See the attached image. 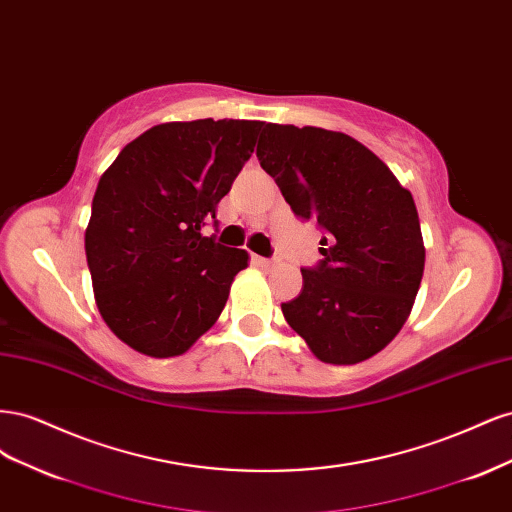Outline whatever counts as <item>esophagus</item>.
Listing matches in <instances>:
<instances>
[{
    "label": "esophagus",
    "mask_w": 512,
    "mask_h": 512,
    "mask_svg": "<svg viewBox=\"0 0 512 512\" xmlns=\"http://www.w3.org/2000/svg\"><path fill=\"white\" fill-rule=\"evenodd\" d=\"M256 262L260 267H275L277 265V258H262V256H256Z\"/></svg>",
    "instance_id": "1"
}]
</instances>
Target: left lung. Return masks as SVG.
Returning <instances> with one entry per match:
<instances>
[{
    "instance_id": "obj_1",
    "label": "left lung",
    "mask_w": 512,
    "mask_h": 512,
    "mask_svg": "<svg viewBox=\"0 0 512 512\" xmlns=\"http://www.w3.org/2000/svg\"><path fill=\"white\" fill-rule=\"evenodd\" d=\"M260 166L301 220L324 230L286 322L324 363L352 365L404 327L423 280L425 247L412 194L376 153L342 132L267 123Z\"/></svg>"
}]
</instances>
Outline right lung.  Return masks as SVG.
I'll return each mask as SVG.
<instances>
[{
  "mask_svg": "<svg viewBox=\"0 0 512 512\" xmlns=\"http://www.w3.org/2000/svg\"><path fill=\"white\" fill-rule=\"evenodd\" d=\"M265 121L196 119L153 126L100 177L85 232L104 322L130 348L166 359L188 350L226 305L247 252L203 226L250 160Z\"/></svg>",
  "mask_w": 512,
  "mask_h": 512,
  "instance_id": "obj_1",
  "label": "right lung"
}]
</instances>
